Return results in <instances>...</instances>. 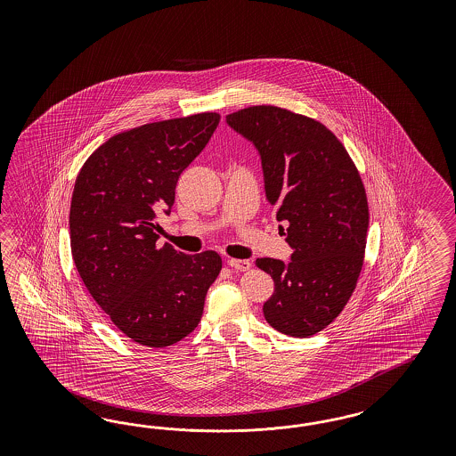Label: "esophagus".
I'll use <instances>...</instances> for the list:
<instances>
[{
    "mask_svg": "<svg viewBox=\"0 0 456 456\" xmlns=\"http://www.w3.org/2000/svg\"><path fill=\"white\" fill-rule=\"evenodd\" d=\"M227 264L235 271H248L252 267V263L246 261V259H229Z\"/></svg>",
    "mask_w": 456,
    "mask_h": 456,
    "instance_id": "obj_1",
    "label": "esophagus"
}]
</instances>
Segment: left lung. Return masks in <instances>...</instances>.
Listing matches in <instances>:
<instances>
[{
  "label": "left lung",
  "instance_id": "1",
  "mask_svg": "<svg viewBox=\"0 0 456 456\" xmlns=\"http://www.w3.org/2000/svg\"><path fill=\"white\" fill-rule=\"evenodd\" d=\"M227 124L261 153L267 202L288 224L289 263L256 261L276 284L264 318L282 334L313 336L341 314L364 263L370 208L358 168L326 125L301 113L254 105Z\"/></svg>",
  "mask_w": 456,
  "mask_h": 456
}]
</instances>
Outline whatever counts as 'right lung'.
Listing matches in <instances>:
<instances>
[{"instance_id": "right-lung-1", "label": "right lung", "mask_w": 456, "mask_h": 456, "mask_svg": "<svg viewBox=\"0 0 456 456\" xmlns=\"http://www.w3.org/2000/svg\"><path fill=\"white\" fill-rule=\"evenodd\" d=\"M221 122L216 111L140 125L109 138L83 164L69 206V246L95 303L126 338L175 345L197 328L222 269L216 250L157 244V214L174 206L180 174Z\"/></svg>"}]
</instances>
